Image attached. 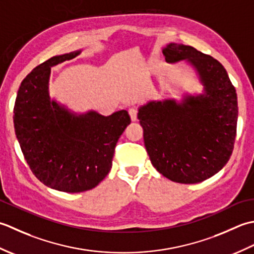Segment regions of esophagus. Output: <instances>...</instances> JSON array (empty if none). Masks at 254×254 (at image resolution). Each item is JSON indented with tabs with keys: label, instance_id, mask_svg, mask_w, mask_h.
I'll list each match as a JSON object with an SVG mask.
<instances>
[{
	"label": "esophagus",
	"instance_id": "obj_1",
	"mask_svg": "<svg viewBox=\"0 0 254 254\" xmlns=\"http://www.w3.org/2000/svg\"><path fill=\"white\" fill-rule=\"evenodd\" d=\"M129 115H130V120L132 122H136L137 121V114H138V111L136 110V108H129Z\"/></svg>",
	"mask_w": 254,
	"mask_h": 254
}]
</instances>
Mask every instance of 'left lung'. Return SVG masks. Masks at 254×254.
I'll use <instances>...</instances> for the list:
<instances>
[{"label": "left lung", "mask_w": 254, "mask_h": 254, "mask_svg": "<svg viewBox=\"0 0 254 254\" xmlns=\"http://www.w3.org/2000/svg\"><path fill=\"white\" fill-rule=\"evenodd\" d=\"M165 61L185 60L195 70L203 94L150 101L138 108L150 161L163 177L194 184L225 167L234 150L238 101L235 86L219 61L190 46L171 43Z\"/></svg>", "instance_id": "left-lung-1"}]
</instances>
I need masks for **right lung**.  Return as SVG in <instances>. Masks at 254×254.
<instances>
[{
    "label": "right lung",
    "instance_id": "right-lung-1",
    "mask_svg": "<svg viewBox=\"0 0 254 254\" xmlns=\"http://www.w3.org/2000/svg\"><path fill=\"white\" fill-rule=\"evenodd\" d=\"M81 50L55 56L25 77L14 105V128L32 172L50 189L80 193L105 179L118 139L130 124L125 110L103 116L95 111L76 114L51 100L53 66Z\"/></svg>",
    "mask_w": 254,
    "mask_h": 254
}]
</instances>
